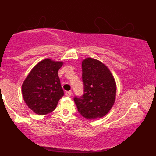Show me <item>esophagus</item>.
I'll return each mask as SVG.
<instances>
[{"mask_svg":"<svg viewBox=\"0 0 156 156\" xmlns=\"http://www.w3.org/2000/svg\"><path fill=\"white\" fill-rule=\"evenodd\" d=\"M72 91H66L65 92V95L67 96V97H70V96L72 95Z\"/></svg>","mask_w":156,"mask_h":156,"instance_id":"1","label":"esophagus"}]
</instances>
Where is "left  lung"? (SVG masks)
Listing matches in <instances>:
<instances>
[{
  "label": "left lung",
  "instance_id": "left-lung-1",
  "mask_svg": "<svg viewBox=\"0 0 156 156\" xmlns=\"http://www.w3.org/2000/svg\"><path fill=\"white\" fill-rule=\"evenodd\" d=\"M82 67L84 94L74 98L78 112L87 119L102 118L116 99L114 76L104 64L91 57L82 61Z\"/></svg>",
  "mask_w": 156,
  "mask_h": 156
}]
</instances>
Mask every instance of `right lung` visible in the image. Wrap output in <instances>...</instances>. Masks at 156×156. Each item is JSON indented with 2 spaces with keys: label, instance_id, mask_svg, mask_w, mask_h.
<instances>
[{
  "label": "right lung",
  "instance_id": "right-lung-1",
  "mask_svg": "<svg viewBox=\"0 0 156 156\" xmlns=\"http://www.w3.org/2000/svg\"><path fill=\"white\" fill-rule=\"evenodd\" d=\"M62 62L45 59L37 63L27 76L22 85L25 104L39 115L52 112L64 96L58 76Z\"/></svg>",
  "mask_w": 156,
  "mask_h": 156
}]
</instances>
